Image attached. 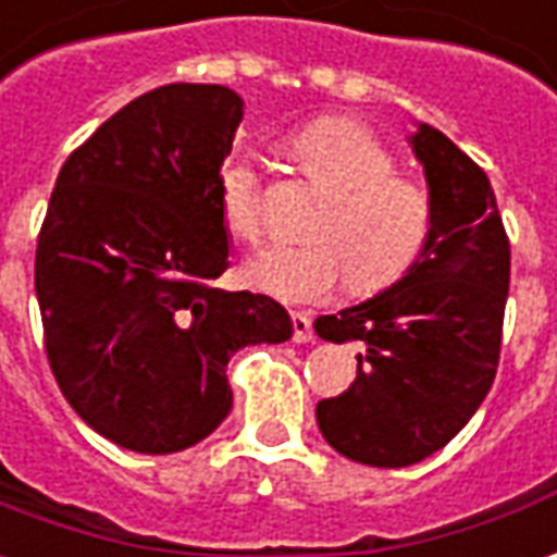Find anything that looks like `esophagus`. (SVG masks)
<instances>
[{"label":"esophagus","instance_id":"esophagus-1","mask_svg":"<svg viewBox=\"0 0 557 557\" xmlns=\"http://www.w3.org/2000/svg\"><path fill=\"white\" fill-rule=\"evenodd\" d=\"M290 324H294V343H312V339H315L312 318L306 315V312H294V315H290Z\"/></svg>","mask_w":557,"mask_h":557}]
</instances>
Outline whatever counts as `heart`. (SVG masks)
Wrapping results in <instances>:
<instances>
[{
  "instance_id": "1",
  "label": "heart",
  "mask_w": 557,
  "mask_h": 557,
  "mask_svg": "<svg viewBox=\"0 0 557 557\" xmlns=\"http://www.w3.org/2000/svg\"><path fill=\"white\" fill-rule=\"evenodd\" d=\"M285 154L327 197L312 245H272L245 263V282L282 302L327 300L348 275L358 294L394 285L424 251L433 199L397 178V160L355 121H318L287 139ZM224 227L242 242L260 236V182L245 157H227L214 175Z\"/></svg>"
}]
</instances>
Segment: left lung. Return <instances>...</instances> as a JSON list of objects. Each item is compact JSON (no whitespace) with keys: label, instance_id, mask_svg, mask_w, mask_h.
<instances>
[{"label":"left lung","instance_id":"1","mask_svg":"<svg viewBox=\"0 0 557 557\" xmlns=\"http://www.w3.org/2000/svg\"><path fill=\"white\" fill-rule=\"evenodd\" d=\"M433 199L431 239L400 278L370 300L321 315L330 343H358V379L321 400L330 446L367 467H409L440 451L491 391L509 239L488 175L436 126L406 136Z\"/></svg>","mask_w":557,"mask_h":557}]
</instances>
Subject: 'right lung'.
Returning a JSON list of instances; mask_svg holds the SVG:
<instances>
[{
  "instance_id": "obj_1",
  "label": "right lung",
  "mask_w": 557,
  "mask_h": 557,
  "mask_svg": "<svg viewBox=\"0 0 557 557\" xmlns=\"http://www.w3.org/2000/svg\"><path fill=\"white\" fill-rule=\"evenodd\" d=\"M245 114L221 84H166L72 151L38 233L45 348L69 406L139 455L197 446L230 416V358L285 343V306L214 287L230 230L214 175Z\"/></svg>"
}]
</instances>
